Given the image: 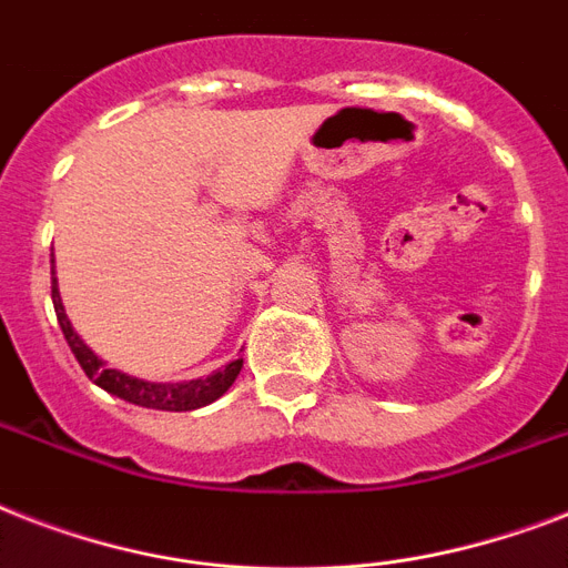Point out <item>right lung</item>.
<instances>
[{"label": "right lung", "instance_id": "add662e5", "mask_svg": "<svg viewBox=\"0 0 568 568\" xmlns=\"http://www.w3.org/2000/svg\"><path fill=\"white\" fill-rule=\"evenodd\" d=\"M55 274V271H52ZM52 303H55L58 324H61V333H64L67 345L75 354L82 372L102 386L109 395H118L129 404L150 406V409H168V413H189V409H200V406L212 404L226 392V388L235 383V377L241 374V365L244 359H235L221 372H214L212 377L205 379H191V383H146V379L129 377V374L118 372V368H105L100 356L93 354L91 347L84 345L82 338L75 336L70 321L64 315V306H61V294H58L55 276H52Z\"/></svg>", "mask_w": 568, "mask_h": 568}]
</instances>
